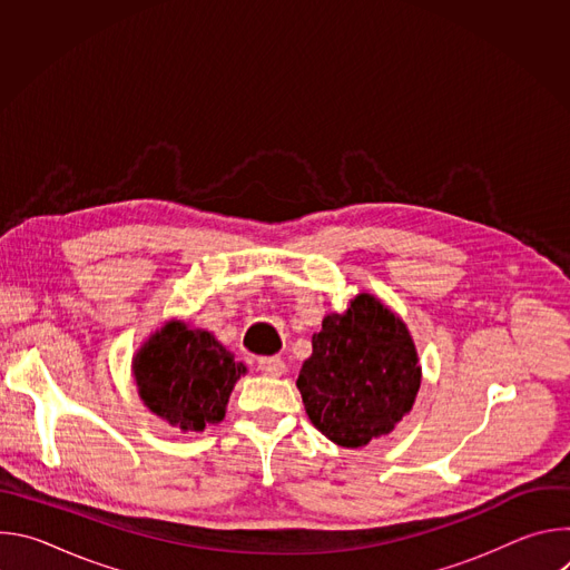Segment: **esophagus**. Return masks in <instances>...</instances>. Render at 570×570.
I'll return each instance as SVG.
<instances>
[{"label":"esophagus","instance_id":"34e87169","mask_svg":"<svg viewBox=\"0 0 570 570\" xmlns=\"http://www.w3.org/2000/svg\"><path fill=\"white\" fill-rule=\"evenodd\" d=\"M259 372H264L266 376H282L286 372V363L279 356H262L257 361Z\"/></svg>","mask_w":570,"mask_h":570}]
</instances>
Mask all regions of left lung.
<instances>
[{"mask_svg": "<svg viewBox=\"0 0 570 570\" xmlns=\"http://www.w3.org/2000/svg\"><path fill=\"white\" fill-rule=\"evenodd\" d=\"M297 387L311 424L338 446L361 449L411 413L422 367L403 320L370 293L322 320Z\"/></svg>", "mask_w": 570, "mask_h": 570, "instance_id": "1", "label": "left lung"}]
</instances>
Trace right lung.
Returning <instances> with one entry per match:
<instances>
[{"instance_id":"right-lung-1","label":"right lung","mask_w":570,"mask_h":570,"mask_svg":"<svg viewBox=\"0 0 570 570\" xmlns=\"http://www.w3.org/2000/svg\"><path fill=\"white\" fill-rule=\"evenodd\" d=\"M132 374L150 413L180 431H205L223 422L229 392L246 365L209 332L171 320L135 354Z\"/></svg>"}]
</instances>
